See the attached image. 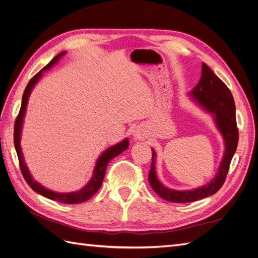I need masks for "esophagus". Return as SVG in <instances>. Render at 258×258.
<instances>
[{"mask_svg": "<svg viewBox=\"0 0 258 258\" xmlns=\"http://www.w3.org/2000/svg\"><path fill=\"white\" fill-rule=\"evenodd\" d=\"M132 135H134V139L137 140V141H141V140H144L147 137L146 131L142 127H136Z\"/></svg>", "mask_w": 258, "mask_h": 258, "instance_id": "obj_1", "label": "esophagus"}]
</instances>
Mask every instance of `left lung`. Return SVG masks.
<instances>
[{"instance_id": "left-lung-1", "label": "left lung", "mask_w": 258, "mask_h": 258, "mask_svg": "<svg viewBox=\"0 0 258 258\" xmlns=\"http://www.w3.org/2000/svg\"><path fill=\"white\" fill-rule=\"evenodd\" d=\"M201 70V79L196 87H194L191 92L188 93V97L202 110L213 117L215 126L224 139L225 151L217 173L208 184L194 189L175 190L166 187L158 179L156 174V152L152 150L153 159L148 181L158 196L175 204L197 201L220 190L238 145L239 134L236 121V105L231 92L206 63H202Z\"/></svg>"}]
</instances>
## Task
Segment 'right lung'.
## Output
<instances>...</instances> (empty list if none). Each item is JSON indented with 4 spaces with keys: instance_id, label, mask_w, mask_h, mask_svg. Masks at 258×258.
Instances as JSON below:
<instances>
[{
    "instance_id": "obj_1",
    "label": "right lung",
    "mask_w": 258,
    "mask_h": 258,
    "mask_svg": "<svg viewBox=\"0 0 258 258\" xmlns=\"http://www.w3.org/2000/svg\"><path fill=\"white\" fill-rule=\"evenodd\" d=\"M66 51H62L59 54H57L49 63L43 68L40 72H38L35 76H33L31 81L28 83L27 87L25 89V92H23L22 96V101H21V107L18 114V117L16 119V122H15V128H14V144L15 148H16V152L18 155V159H19V166L21 169V172L23 177L29 184V186L32 188L35 192L42 195V196L48 198L50 200H56L61 202V204H69V205H76V204H82V202L87 201L90 199L93 195H95L99 188L102 185L103 178L105 175V171L106 167L113 158H115L116 156H118L121 154L123 151H126L128 146H129V140L128 139H123L122 141L119 143H117L111 147H108L107 150H105L102 154L99 156V158L97 159L96 162V167L93 169V173L90 178V181L86 184L83 188L76 191L72 192H57L50 190L48 188H46L42 184L36 182L33 178V176L31 175L30 171L27 167V163L25 162V158H23V154L22 150L20 146V140H21V131H22V126H23V119H25L26 116V111H27V105H28V101L29 97L32 92V89L35 87V85L37 82L41 80V77L43 76V72L48 71L52 66H54L57 62L60 60L62 56H64Z\"/></svg>"
}]
</instances>
